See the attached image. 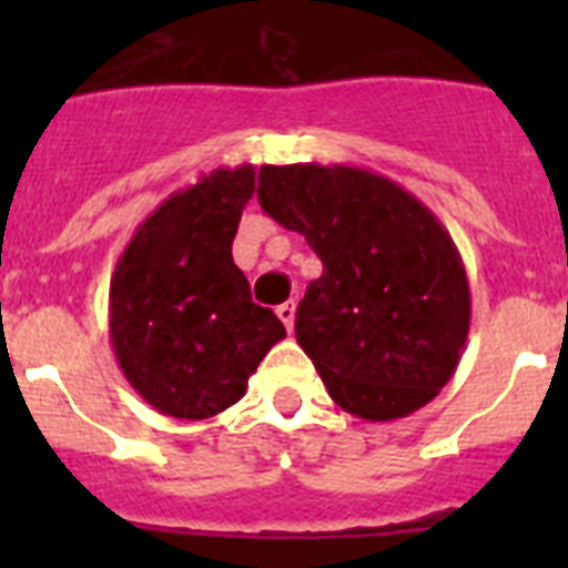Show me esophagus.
Returning a JSON list of instances; mask_svg holds the SVG:
<instances>
[{
    "label": "esophagus",
    "instance_id": "obj_1",
    "mask_svg": "<svg viewBox=\"0 0 568 568\" xmlns=\"http://www.w3.org/2000/svg\"><path fill=\"white\" fill-rule=\"evenodd\" d=\"M275 315H278L284 327L293 329V324H295V304H293V301H287V304H281V307H275Z\"/></svg>",
    "mask_w": 568,
    "mask_h": 568
}]
</instances>
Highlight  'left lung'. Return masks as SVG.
Instances as JSON below:
<instances>
[{
    "label": "left lung",
    "mask_w": 568,
    "mask_h": 568,
    "mask_svg": "<svg viewBox=\"0 0 568 568\" xmlns=\"http://www.w3.org/2000/svg\"><path fill=\"white\" fill-rule=\"evenodd\" d=\"M258 204L324 264L295 338L329 398L364 420L429 404L458 369L471 315L464 258L438 215L353 164H261Z\"/></svg>",
    "instance_id": "obj_1"
}]
</instances>
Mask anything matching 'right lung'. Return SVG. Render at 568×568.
Masks as SVG:
<instances>
[{"instance_id": "1", "label": "right lung", "mask_w": 568, "mask_h": 568, "mask_svg": "<svg viewBox=\"0 0 568 568\" xmlns=\"http://www.w3.org/2000/svg\"><path fill=\"white\" fill-rule=\"evenodd\" d=\"M255 168H219L164 199L135 227L110 278V344L155 413L204 420L244 398L261 358L287 338L250 298L233 261Z\"/></svg>"}]
</instances>
